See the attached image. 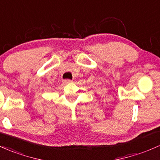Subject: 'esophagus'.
<instances>
[{"instance_id": "1", "label": "esophagus", "mask_w": 160, "mask_h": 160, "mask_svg": "<svg viewBox=\"0 0 160 160\" xmlns=\"http://www.w3.org/2000/svg\"><path fill=\"white\" fill-rule=\"evenodd\" d=\"M72 80H64V83H72Z\"/></svg>"}]
</instances>
